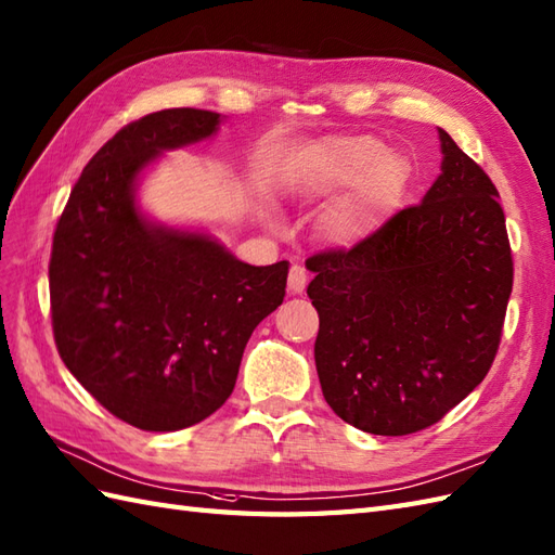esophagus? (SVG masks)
I'll return each instance as SVG.
<instances>
[{
	"instance_id": "1",
	"label": "esophagus",
	"mask_w": 555,
	"mask_h": 555,
	"mask_svg": "<svg viewBox=\"0 0 555 555\" xmlns=\"http://www.w3.org/2000/svg\"><path fill=\"white\" fill-rule=\"evenodd\" d=\"M307 286V269L300 264H293L291 272H288V291L291 295H302Z\"/></svg>"
}]
</instances>
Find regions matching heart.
<instances>
[{"mask_svg":"<svg viewBox=\"0 0 555 555\" xmlns=\"http://www.w3.org/2000/svg\"><path fill=\"white\" fill-rule=\"evenodd\" d=\"M413 168L403 154L387 150L377 138H325L297 156L295 192L325 196L345 188L323 210L321 232L339 246L373 236L405 202Z\"/></svg>","mask_w":555,"mask_h":555,"instance_id":"obj_1","label":"heart"}]
</instances>
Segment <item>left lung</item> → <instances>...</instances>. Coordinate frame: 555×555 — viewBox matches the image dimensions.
<instances>
[{
    "instance_id": "obj_1",
    "label": "left lung",
    "mask_w": 555,
    "mask_h": 555,
    "mask_svg": "<svg viewBox=\"0 0 555 555\" xmlns=\"http://www.w3.org/2000/svg\"><path fill=\"white\" fill-rule=\"evenodd\" d=\"M443 173L351 248L314 253L307 286L325 403L361 431L443 420L488 375L514 288L500 192L443 129Z\"/></svg>"
}]
</instances>
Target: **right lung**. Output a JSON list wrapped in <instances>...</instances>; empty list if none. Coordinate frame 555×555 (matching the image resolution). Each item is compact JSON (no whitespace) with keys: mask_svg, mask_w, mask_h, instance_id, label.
Masks as SVG:
<instances>
[{"mask_svg":"<svg viewBox=\"0 0 555 555\" xmlns=\"http://www.w3.org/2000/svg\"><path fill=\"white\" fill-rule=\"evenodd\" d=\"M218 124L216 112L194 107L126 124L81 170L55 222V347L107 413L145 431L188 429L216 413L255 325L286 295V260L250 267L204 234L154 227L135 210L145 164Z\"/></svg>","mask_w":555,"mask_h":555,"instance_id":"right-lung-1","label":"right lung"}]
</instances>
